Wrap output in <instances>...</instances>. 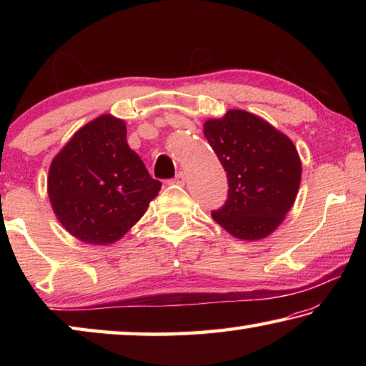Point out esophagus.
Returning a JSON list of instances; mask_svg holds the SVG:
<instances>
[{"mask_svg":"<svg viewBox=\"0 0 366 366\" xmlns=\"http://www.w3.org/2000/svg\"><path fill=\"white\" fill-rule=\"evenodd\" d=\"M172 182H174V184H179V185H184V182H185V174H184V172H182V171H179L177 174H176V177L172 179Z\"/></svg>","mask_w":366,"mask_h":366,"instance_id":"obj_1","label":"esophagus"}]
</instances>
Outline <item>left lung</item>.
Masks as SVG:
<instances>
[{"instance_id": "left-lung-1", "label": "left lung", "mask_w": 366, "mask_h": 366, "mask_svg": "<svg viewBox=\"0 0 366 366\" xmlns=\"http://www.w3.org/2000/svg\"><path fill=\"white\" fill-rule=\"evenodd\" d=\"M208 144L227 172V200L213 219L242 240H258L281 224L292 208L302 163L287 135L262 117L231 109L203 126Z\"/></svg>"}]
</instances>
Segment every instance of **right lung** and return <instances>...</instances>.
<instances>
[{
    "label": "right lung",
    "mask_w": 366,
    "mask_h": 366,
    "mask_svg": "<svg viewBox=\"0 0 366 366\" xmlns=\"http://www.w3.org/2000/svg\"><path fill=\"white\" fill-rule=\"evenodd\" d=\"M161 190L127 145L126 122L97 117L74 134L48 172L53 212L74 237L92 245L119 240Z\"/></svg>",
    "instance_id": "add662e5"
}]
</instances>
